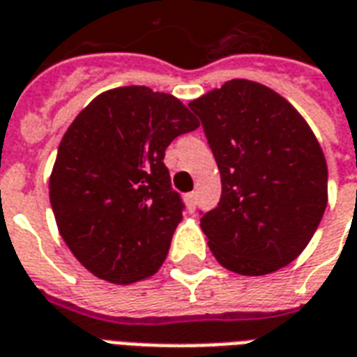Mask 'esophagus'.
<instances>
[{"label":"esophagus","mask_w":357,"mask_h":357,"mask_svg":"<svg viewBox=\"0 0 357 357\" xmlns=\"http://www.w3.org/2000/svg\"><path fill=\"white\" fill-rule=\"evenodd\" d=\"M186 205H188L190 209H196V192H190V194H186Z\"/></svg>","instance_id":"esophagus-1"}]
</instances>
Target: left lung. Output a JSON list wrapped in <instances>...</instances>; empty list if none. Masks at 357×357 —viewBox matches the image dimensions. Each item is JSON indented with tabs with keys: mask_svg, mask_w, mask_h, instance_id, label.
Segmentation results:
<instances>
[{
	"mask_svg": "<svg viewBox=\"0 0 357 357\" xmlns=\"http://www.w3.org/2000/svg\"><path fill=\"white\" fill-rule=\"evenodd\" d=\"M222 182L202 217L211 253L230 272L272 274L303 253L327 207V163L310 125L275 91L226 82L188 104Z\"/></svg>",
	"mask_w": 357,
	"mask_h": 357,
	"instance_id": "8db88e82",
	"label": "left lung"
}]
</instances>
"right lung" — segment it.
I'll return each instance as SVG.
<instances>
[{
  "label": "right lung",
  "mask_w": 357,
  "mask_h": 357,
  "mask_svg": "<svg viewBox=\"0 0 357 357\" xmlns=\"http://www.w3.org/2000/svg\"><path fill=\"white\" fill-rule=\"evenodd\" d=\"M197 127L178 98L144 85L106 91L72 121L49 199L62 239L91 274L127 285L160 270L184 209L163 158Z\"/></svg>",
  "instance_id": "obj_1"
}]
</instances>
